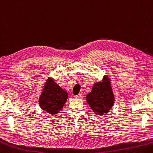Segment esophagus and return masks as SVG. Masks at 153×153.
Wrapping results in <instances>:
<instances>
[{
	"label": "esophagus",
	"mask_w": 153,
	"mask_h": 153,
	"mask_svg": "<svg viewBox=\"0 0 153 153\" xmlns=\"http://www.w3.org/2000/svg\"><path fill=\"white\" fill-rule=\"evenodd\" d=\"M75 97H76V98H81L82 97V94H77V95L75 96Z\"/></svg>",
	"instance_id": "obj_1"
}]
</instances>
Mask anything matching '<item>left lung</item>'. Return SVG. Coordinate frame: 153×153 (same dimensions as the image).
Returning <instances> with one entry per match:
<instances>
[{
  "label": "left lung",
  "instance_id": "left-lung-1",
  "mask_svg": "<svg viewBox=\"0 0 153 153\" xmlns=\"http://www.w3.org/2000/svg\"><path fill=\"white\" fill-rule=\"evenodd\" d=\"M86 100L91 110L97 114H107L114 103V96L110 80L105 76L101 82L96 83L92 90L86 96Z\"/></svg>",
  "mask_w": 153,
  "mask_h": 153
}]
</instances>
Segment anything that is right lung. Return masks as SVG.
Here are the masks:
<instances>
[{
  "instance_id": "add662e5",
  "label": "right lung",
  "mask_w": 153,
  "mask_h": 153,
  "mask_svg": "<svg viewBox=\"0 0 153 153\" xmlns=\"http://www.w3.org/2000/svg\"><path fill=\"white\" fill-rule=\"evenodd\" d=\"M68 94L53 80L48 79L39 100L41 109L50 114H56L67 101Z\"/></svg>"
}]
</instances>
